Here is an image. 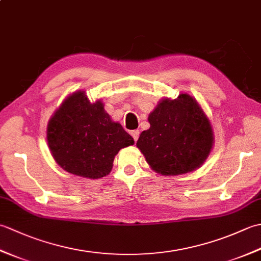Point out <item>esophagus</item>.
Instances as JSON below:
<instances>
[{"instance_id": "1", "label": "esophagus", "mask_w": 261, "mask_h": 261, "mask_svg": "<svg viewBox=\"0 0 261 261\" xmlns=\"http://www.w3.org/2000/svg\"><path fill=\"white\" fill-rule=\"evenodd\" d=\"M139 135H140V131L139 130H134V131L131 132V136L135 139V141L138 140V138H139Z\"/></svg>"}]
</instances>
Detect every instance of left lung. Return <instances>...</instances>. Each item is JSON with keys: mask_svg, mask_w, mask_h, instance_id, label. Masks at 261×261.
<instances>
[{"mask_svg": "<svg viewBox=\"0 0 261 261\" xmlns=\"http://www.w3.org/2000/svg\"><path fill=\"white\" fill-rule=\"evenodd\" d=\"M150 127L137 147L151 168L162 175L186 174L198 168L213 146L210 121L192 96L165 98L149 114Z\"/></svg>", "mask_w": 261, "mask_h": 261, "instance_id": "left-lung-1", "label": "left lung"}]
</instances>
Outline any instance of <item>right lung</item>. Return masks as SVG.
<instances>
[{
    "label": "right lung",
    "mask_w": 261,
    "mask_h": 261,
    "mask_svg": "<svg viewBox=\"0 0 261 261\" xmlns=\"http://www.w3.org/2000/svg\"><path fill=\"white\" fill-rule=\"evenodd\" d=\"M47 141L60 167L92 179L107 176L120 149L135 143L111 120L103 103H91L84 92L74 93L56 111L48 123Z\"/></svg>",
    "instance_id": "1"
}]
</instances>
